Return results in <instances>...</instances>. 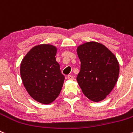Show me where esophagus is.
<instances>
[{
    "label": "esophagus",
    "instance_id": "34e87169",
    "mask_svg": "<svg viewBox=\"0 0 133 133\" xmlns=\"http://www.w3.org/2000/svg\"><path fill=\"white\" fill-rule=\"evenodd\" d=\"M68 79H69V80H73V79H74V77H73L71 75H68Z\"/></svg>",
    "mask_w": 133,
    "mask_h": 133
}]
</instances>
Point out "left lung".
<instances>
[{"label": "left lung", "mask_w": 133, "mask_h": 133, "mask_svg": "<svg viewBox=\"0 0 133 133\" xmlns=\"http://www.w3.org/2000/svg\"><path fill=\"white\" fill-rule=\"evenodd\" d=\"M81 70L77 81L84 95L95 102L111 92L118 79L119 64L115 56L104 44L91 41L77 48Z\"/></svg>", "instance_id": "obj_1"}]
</instances>
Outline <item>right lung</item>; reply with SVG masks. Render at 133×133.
Wrapping results in <instances>:
<instances>
[{
  "instance_id": "1",
  "label": "right lung",
  "mask_w": 133,
  "mask_h": 133,
  "mask_svg": "<svg viewBox=\"0 0 133 133\" xmlns=\"http://www.w3.org/2000/svg\"><path fill=\"white\" fill-rule=\"evenodd\" d=\"M57 48L42 44L33 47L20 64V75L27 92L34 100L49 104L56 99L65 77L56 60Z\"/></svg>"
}]
</instances>
